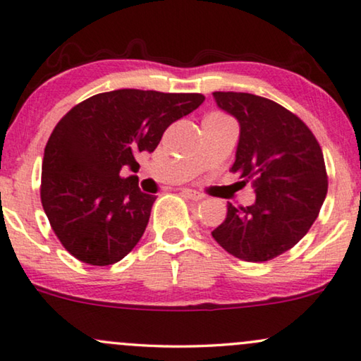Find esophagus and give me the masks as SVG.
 Wrapping results in <instances>:
<instances>
[{
  "label": "esophagus",
  "mask_w": 361,
  "mask_h": 361,
  "mask_svg": "<svg viewBox=\"0 0 361 361\" xmlns=\"http://www.w3.org/2000/svg\"><path fill=\"white\" fill-rule=\"evenodd\" d=\"M182 193H184L187 198H190V200H195V202L202 200V198H205V195H203V193L197 192V190H192V189H184V190H182Z\"/></svg>",
  "instance_id": "1"
}]
</instances>
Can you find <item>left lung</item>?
<instances>
[{
  "label": "left lung",
  "mask_w": 361,
  "mask_h": 361,
  "mask_svg": "<svg viewBox=\"0 0 361 361\" xmlns=\"http://www.w3.org/2000/svg\"><path fill=\"white\" fill-rule=\"evenodd\" d=\"M219 109L241 127L231 171L255 189L249 207L228 203L212 236L234 257L265 262L286 252L310 231L327 195L319 143L293 112L247 92H213Z\"/></svg>",
  "instance_id": "1"
}]
</instances>
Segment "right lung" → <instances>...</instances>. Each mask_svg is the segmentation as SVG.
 <instances>
[{
  "label": "right lung",
  "mask_w": 361,
  "mask_h": 361,
  "mask_svg": "<svg viewBox=\"0 0 361 361\" xmlns=\"http://www.w3.org/2000/svg\"><path fill=\"white\" fill-rule=\"evenodd\" d=\"M203 101L197 92L117 90L80 102L56 123L45 146L40 200L73 257L104 267L137 245L156 197L122 171L137 172L135 154L153 153L166 128Z\"/></svg>",
  "instance_id": "right-lung-1"
}]
</instances>
